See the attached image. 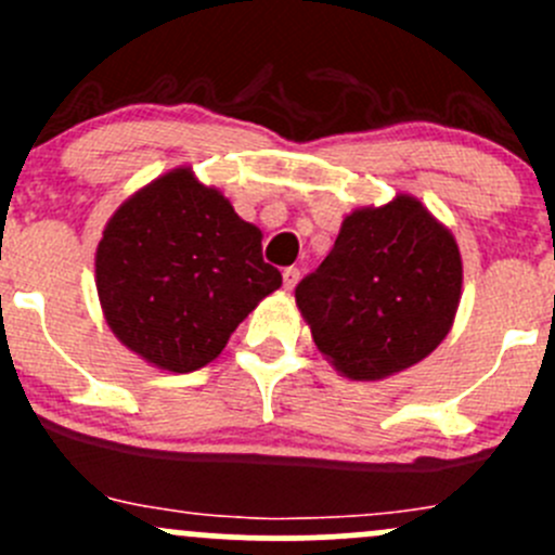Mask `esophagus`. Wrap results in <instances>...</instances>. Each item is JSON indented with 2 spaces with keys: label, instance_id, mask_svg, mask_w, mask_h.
<instances>
[{
  "label": "esophagus",
  "instance_id": "obj_1",
  "mask_svg": "<svg viewBox=\"0 0 555 555\" xmlns=\"http://www.w3.org/2000/svg\"><path fill=\"white\" fill-rule=\"evenodd\" d=\"M282 279H284V289H289V293H293L297 279H300V271H297V268H284Z\"/></svg>",
  "mask_w": 555,
  "mask_h": 555
}]
</instances>
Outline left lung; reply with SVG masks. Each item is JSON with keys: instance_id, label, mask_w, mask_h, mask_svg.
<instances>
[{"instance_id": "1", "label": "left lung", "mask_w": 555, "mask_h": 555, "mask_svg": "<svg viewBox=\"0 0 555 555\" xmlns=\"http://www.w3.org/2000/svg\"><path fill=\"white\" fill-rule=\"evenodd\" d=\"M463 295L452 231L410 194L343 218L335 247L295 289L322 356L348 380H385L439 348Z\"/></svg>"}]
</instances>
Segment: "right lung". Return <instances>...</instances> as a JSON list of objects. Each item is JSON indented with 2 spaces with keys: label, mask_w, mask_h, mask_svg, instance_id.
Segmentation results:
<instances>
[{
  "label": "right lung",
  "mask_w": 555,
  "mask_h": 555,
  "mask_svg": "<svg viewBox=\"0 0 555 555\" xmlns=\"http://www.w3.org/2000/svg\"><path fill=\"white\" fill-rule=\"evenodd\" d=\"M262 233L231 202L178 167L108 218L95 253L103 317L121 346L165 372L218 359L231 332L282 287Z\"/></svg>",
  "instance_id": "right-lung-1"
}]
</instances>
